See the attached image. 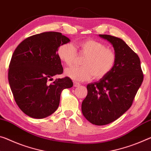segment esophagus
<instances>
[{"instance_id": "esophagus-1", "label": "esophagus", "mask_w": 151, "mask_h": 151, "mask_svg": "<svg viewBox=\"0 0 151 151\" xmlns=\"http://www.w3.org/2000/svg\"><path fill=\"white\" fill-rule=\"evenodd\" d=\"M80 83H78V82H74V87H77L78 86H80Z\"/></svg>"}]
</instances>
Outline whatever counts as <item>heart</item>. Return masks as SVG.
<instances>
[{
  "label": "heart",
  "instance_id": "obj_1",
  "mask_svg": "<svg viewBox=\"0 0 151 151\" xmlns=\"http://www.w3.org/2000/svg\"><path fill=\"white\" fill-rule=\"evenodd\" d=\"M80 52L87 57L83 60L82 67H70L64 73L70 79L75 81H87L93 76L100 79L113 70L116 62V55L111 49L107 48L104 43L94 40H87L78 45ZM57 55L62 63L66 66L74 62L76 51L71 44H64L58 47Z\"/></svg>",
  "mask_w": 151,
  "mask_h": 151
}]
</instances>
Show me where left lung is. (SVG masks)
I'll list each match as a JSON object with an SVG mask.
<instances>
[{
    "label": "left lung",
    "instance_id": "8db88e82",
    "mask_svg": "<svg viewBox=\"0 0 151 151\" xmlns=\"http://www.w3.org/2000/svg\"><path fill=\"white\" fill-rule=\"evenodd\" d=\"M113 45L116 62L108 75L87 86L82 113L91 123L106 125L119 118L132 104L143 81L139 57L120 38L99 35Z\"/></svg>",
    "mask_w": 151,
    "mask_h": 151
}]
</instances>
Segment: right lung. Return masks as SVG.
Returning a JSON list of instances; mask_svg holds the SVG:
<instances>
[{"label": "right lung", "instance_id": "obj_1", "mask_svg": "<svg viewBox=\"0 0 151 151\" xmlns=\"http://www.w3.org/2000/svg\"><path fill=\"white\" fill-rule=\"evenodd\" d=\"M70 42L61 33L44 32L27 37L14 51L9 64V85L16 104L31 118L42 119L53 114L63 90L73 87L68 77L47 83L63 73L57 50Z\"/></svg>", "mask_w": 151, "mask_h": 151}]
</instances>
